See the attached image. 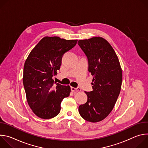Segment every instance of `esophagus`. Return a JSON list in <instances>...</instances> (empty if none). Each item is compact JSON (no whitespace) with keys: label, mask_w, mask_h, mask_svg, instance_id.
Listing matches in <instances>:
<instances>
[{"label":"esophagus","mask_w":148,"mask_h":148,"mask_svg":"<svg viewBox=\"0 0 148 148\" xmlns=\"http://www.w3.org/2000/svg\"><path fill=\"white\" fill-rule=\"evenodd\" d=\"M71 91H73V92H77L81 91V88H80L79 87L74 88V87H71Z\"/></svg>","instance_id":"esophagus-1"}]
</instances>
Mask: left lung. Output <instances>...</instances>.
<instances>
[{
	"label": "left lung",
	"instance_id": "8db88e82",
	"mask_svg": "<svg viewBox=\"0 0 148 148\" xmlns=\"http://www.w3.org/2000/svg\"><path fill=\"white\" fill-rule=\"evenodd\" d=\"M78 45L87 57L88 71L94 77L93 91L86 92L88 99L78 111L84 119L97 122L114 108L119 95L122 73L118 57L108 42L100 37L79 40Z\"/></svg>",
	"mask_w": 148,
	"mask_h": 148
}]
</instances>
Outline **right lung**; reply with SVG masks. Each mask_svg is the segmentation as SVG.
I'll return each instance as SVG.
<instances>
[{
	"mask_svg": "<svg viewBox=\"0 0 148 148\" xmlns=\"http://www.w3.org/2000/svg\"><path fill=\"white\" fill-rule=\"evenodd\" d=\"M77 42V40L45 37L25 61L23 82L27 101L33 112L40 118L57 116L62 99L70 95V87L56 83L53 77L60 70L63 54L73 49Z\"/></svg>",
	"mask_w": 148,
	"mask_h": 148,
	"instance_id": "add662e5",
	"label": "right lung"
}]
</instances>
